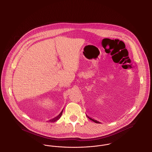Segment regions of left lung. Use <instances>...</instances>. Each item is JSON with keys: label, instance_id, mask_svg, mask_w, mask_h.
<instances>
[{"label": "left lung", "instance_id": "1", "mask_svg": "<svg viewBox=\"0 0 152 152\" xmlns=\"http://www.w3.org/2000/svg\"><path fill=\"white\" fill-rule=\"evenodd\" d=\"M88 118H89V119H90V120H92V121H94V123H98V124H99V123H100V122H99V121H97V120H94V119H92V118H91V117H88Z\"/></svg>", "mask_w": 152, "mask_h": 152}]
</instances>
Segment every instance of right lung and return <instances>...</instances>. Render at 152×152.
<instances>
[{
    "instance_id": "1",
    "label": "right lung",
    "mask_w": 152,
    "mask_h": 152,
    "mask_svg": "<svg viewBox=\"0 0 152 152\" xmlns=\"http://www.w3.org/2000/svg\"><path fill=\"white\" fill-rule=\"evenodd\" d=\"M61 115H62V112H61L60 113V115H59L58 116H57L55 119H53V120H52V122H53V121H55L58 120V118H60V117L61 116Z\"/></svg>"
}]
</instances>
